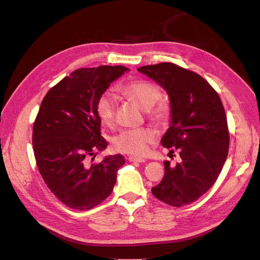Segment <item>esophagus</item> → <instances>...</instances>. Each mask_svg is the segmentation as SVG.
Wrapping results in <instances>:
<instances>
[{"mask_svg":"<svg viewBox=\"0 0 260 260\" xmlns=\"http://www.w3.org/2000/svg\"><path fill=\"white\" fill-rule=\"evenodd\" d=\"M129 161L144 162V161H145V159H144V158H140V157H136V156H130V157H129Z\"/></svg>","mask_w":260,"mask_h":260,"instance_id":"34e87169","label":"esophagus"}]
</instances>
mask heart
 <instances>
[{
	"instance_id": "1",
	"label": "heart",
	"mask_w": 260,
	"mask_h": 260,
	"mask_svg": "<svg viewBox=\"0 0 260 260\" xmlns=\"http://www.w3.org/2000/svg\"><path fill=\"white\" fill-rule=\"evenodd\" d=\"M119 92L141 109L148 113L151 119L158 123H165L169 118V107L161 99V92L157 86L148 81H129L119 86ZM95 112L100 122L111 127L115 119V100L111 94L102 95L95 105ZM156 140V133L148 128L128 129L118 133L113 138V148L117 152L141 156L147 151L148 144Z\"/></svg>"
}]
</instances>
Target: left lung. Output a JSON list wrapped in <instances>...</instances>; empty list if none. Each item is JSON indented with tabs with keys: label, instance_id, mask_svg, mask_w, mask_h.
<instances>
[{
	"label": "left lung",
	"instance_id": "8db88e82",
	"mask_svg": "<svg viewBox=\"0 0 260 260\" xmlns=\"http://www.w3.org/2000/svg\"><path fill=\"white\" fill-rule=\"evenodd\" d=\"M138 70L168 94L170 125L160 142L181 157L174 167L164 162L165 176L152 193L170 206L187 205L216 182L226 159L229 131L221 100L204 78L172 62Z\"/></svg>",
	"mask_w": 260,
	"mask_h": 260
}]
</instances>
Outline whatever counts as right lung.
<instances>
[{"label":"right lung","instance_id":"right-lung-1","mask_svg":"<svg viewBox=\"0 0 260 260\" xmlns=\"http://www.w3.org/2000/svg\"><path fill=\"white\" fill-rule=\"evenodd\" d=\"M125 72L123 66L76 69L50 89L39 109L32 132L37 166L53 194L70 208L88 210L108 198L125 162L116 154L85 164L107 146L96 102Z\"/></svg>","mask_w":260,"mask_h":260}]
</instances>
